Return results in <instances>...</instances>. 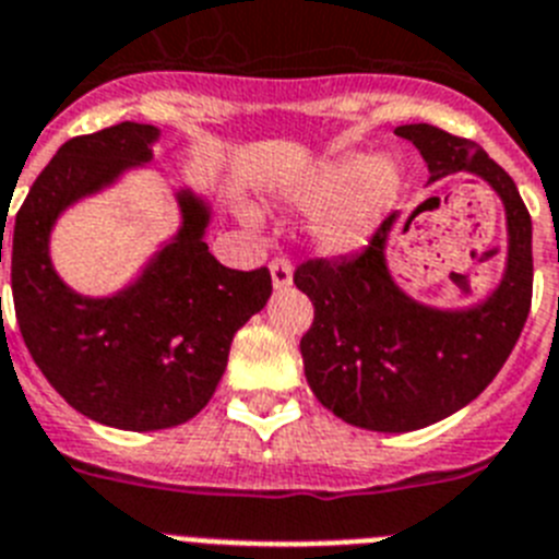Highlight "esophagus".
I'll return each mask as SVG.
<instances>
[{"label":"esophagus","instance_id":"obj_1","mask_svg":"<svg viewBox=\"0 0 559 559\" xmlns=\"http://www.w3.org/2000/svg\"><path fill=\"white\" fill-rule=\"evenodd\" d=\"M269 271H271V283H274L276 290L290 288V283H294V274H290V262L288 260H274L269 265Z\"/></svg>","mask_w":559,"mask_h":559}]
</instances>
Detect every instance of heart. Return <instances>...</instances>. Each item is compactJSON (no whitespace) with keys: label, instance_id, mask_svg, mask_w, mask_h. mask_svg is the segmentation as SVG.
Segmentation results:
<instances>
[{"label":"heart","instance_id":"1","mask_svg":"<svg viewBox=\"0 0 559 559\" xmlns=\"http://www.w3.org/2000/svg\"><path fill=\"white\" fill-rule=\"evenodd\" d=\"M404 194V169L393 155L328 157L299 171L280 192L285 206L299 214H319L311 240L322 257H353L376 240ZM242 221L257 223L251 209H242Z\"/></svg>","mask_w":559,"mask_h":559}]
</instances>
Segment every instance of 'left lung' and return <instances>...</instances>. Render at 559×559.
Masks as SVG:
<instances>
[{"label":"left lung","instance_id":"1","mask_svg":"<svg viewBox=\"0 0 559 559\" xmlns=\"http://www.w3.org/2000/svg\"><path fill=\"white\" fill-rule=\"evenodd\" d=\"M395 135L421 152L427 183L475 175L498 194L507 257L486 297L421 302L390 271L393 214L359 257L299 265L294 283L313 302L299 342L305 379L333 416L373 432H413L475 402L518 345L532 305V217L514 180L478 143L432 123H404Z\"/></svg>","mask_w":559,"mask_h":559}]
</instances>
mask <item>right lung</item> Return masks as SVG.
Returning a JSON list of instances; mask_svg holds the SVG:
<instances>
[{"instance_id":"1","label":"right lung","mask_w":559,"mask_h":559,"mask_svg":"<svg viewBox=\"0 0 559 559\" xmlns=\"http://www.w3.org/2000/svg\"><path fill=\"white\" fill-rule=\"evenodd\" d=\"M157 141V127L135 121L70 138L27 192L8 242L13 308L33 361L81 416L132 432L198 416L226 373L234 333L271 297L265 269L214 260L212 203L186 183L175 189L178 228L123 288L90 297L61 280L50 257L61 214L146 169Z\"/></svg>"}]
</instances>
